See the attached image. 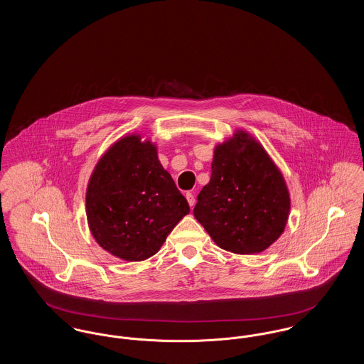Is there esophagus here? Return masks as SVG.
Masks as SVG:
<instances>
[{
    "mask_svg": "<svg viewBox=\"0 0 364 364\" xmlns=\"http://www.w3.org/2000/svg\"><path fill=\"white\" fill-rule=\"evenodd\" d=\"M186 198H187V200H188L191 208H193V206H195V196H193V193H192V192H187Z\"/></svg>",
    "mask_w": 364,
    "mask_h": 364,
    "instance_id": "34e87169",
    "label": "esophagus"
}]
</instances>
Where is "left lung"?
Returning a JSON list of instances; mask_svg holds the SVG:
<instances>
[{
    "label": "left lung",
    "instance_id": "8db88e82",
    "mask_svg": "<svg viewBox=\"0 0 364 364\" xmlns=\"http://www.w3.org/2000/svg\"><path fill=\"white\" fill-rule=\"evenodd\" d=\"M289 210L284 176L258 140L239 129L215 146L193 215L218 247L242 255L264 251L284 232Z\"/></svg>",
    "mask_w": 364,
    "mask_h": 364
}]
</instances>
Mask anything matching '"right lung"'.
I'll return each instance as SVG.
<instances>
[{
    "label": "right lung",
    "instance_id": "add662e5",
    "mask_svg": "<svg viewBox=\"0 0 364 364\" xmlns=\"http://www.w3.org/2000/svg\"><path fill=\"white\" fill-rule=\"evenodd\" d=\"M188 213V202L162 168L156 144L138 134L112 144L88 180L90 232L105 251L120 259L153 257Z\"/></svg>",
    "mask_w": 364,
    "mask_h": 364
}]
</instances>
